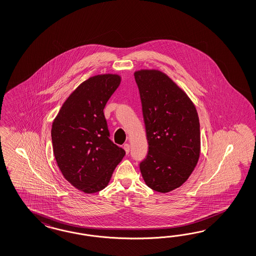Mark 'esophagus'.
<instances>
[{"mask_svg": "<svg viewBox=\"0 0 256 256\" xmlns=\"http://www.w3.org/2000/svg\"><path fill=\"white\" fill-rule=\"evenodd\" d=\"M123 148H124V152H126V154H128L130 152V144H124V146H123Z\"/></svg>", "mask_w": 256, "mask_h": 256, "instance_id": "34e87169", "label": "esophagus"}]
</instances>
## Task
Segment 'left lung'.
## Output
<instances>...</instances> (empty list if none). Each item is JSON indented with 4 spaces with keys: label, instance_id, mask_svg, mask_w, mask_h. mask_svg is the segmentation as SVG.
<instances>
[{
    "label": "left lung",
    "instance_id": "1",
    "mask_svg": "<svg viewBox=\"0 0 256 256\" xmlns=\"http://www.w3.org/2000/svg\"><path fill=\"white\" fill-rule=\"evenodd\" d=\"M134 76L149 146L140 173L147 186L168 193L186 182L198 162V114L186 91L165 72L140 69Z\"/></svg>",
    "mask_w": 256,
    "mask_h": 256
}]
</instances>
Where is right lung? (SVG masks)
<instances>
[{
    "mask_svg": "<svg viewBox=\"0 0 256 256\" xmlns=\"http://www.w3.org/2000/svg\"><path fill=\"white\" fill-rule=\"evenodd\" d=\"M120 83L116 74L91 76L66 98L52 124L58 166L63 177L84 193L107 186L126 154L110 142L104 112Z\"/></svg>",
    "mask_w": 256,
    "mask_h": 256,
    "instance_id": "add662e5",
    "label": "right lung"
}]
</instances>
